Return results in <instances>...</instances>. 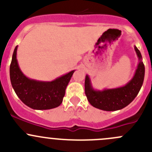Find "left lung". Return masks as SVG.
<instances>
[{"label":"left lung","mask_w":152,"mask_h":152,"mask_svg":"<svg viewBox=\"0 0 152 152\" xmlns=\"http://www.w3.org/2000/svg\"><path fill=\"white\" fill-rule=\"evenodd\" d=\"M134 50L138 58V65L133 77L124 86L116 88L96 90L92 85L88 75L85 82V95L93 107L104 111H116L128 106L135 99L141 88L145 76V66L140 50L134 45Z\"/></svg>","instance_id":"8db88e82"}]
</instances>
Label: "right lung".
<instances>
[{
	"mask_svg": "<svg viewBox=\"0 0 152 152\" xmlns=\"http://www.w3.org/2000/svg\"><path fill=\"white\" fill-rule=\"evenodd\" d=\"M18 45L12 55L10 73L12 86L23 103L34 110L56 108L62 104L65 90L75 70L50 82L29 79L20 68L17 59Z\"/></svg>",
	"mask_w": 152,
	"mask_h": 152,
	"instance_id": "1",
	"label": "right lung"
}]
</instances>
